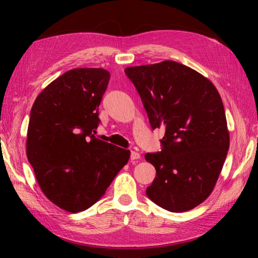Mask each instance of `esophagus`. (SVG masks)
Wrapping results in <instances>:
<instances>
[{"label": "esophagus", "instance_id": "34e87169", "mask_svg": "<svg viewBox=\"0 0 258 258\" xmlns=\"http://www.w3.org/2000/svg\"><path fill=\"white\" fill-rule=\"evenodd\" d=\"M141 158V155L137 151H131V160H137Z\"/></svg>", "mask_w": 258, "mask_h": 258}]
</instances>
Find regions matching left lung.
Segmentation results:
<instances>
[{"mask_svg": "<svg viewBox=\"0 0 258 258\" xmlns=\"http://www.w3.org/2000/svg\"><path fill=\"white\" fill-rule=\"evenodd\" d=\"M152 130L163 127V150L147 154L156 177L147 196L181 213L204 203L215 187L230 146L221 95L202 74L176 61L127 67Z\"/></svg>", "mask_w": 258, "mask_h": 258, "instance_id": "1", "label": "left lung"}]
</instances>
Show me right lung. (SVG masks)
Here are the masks:
<instances>
[{"mask_svg":"<svg viewBox=\"0 0 258 258\" xmlns=\"http://www.w3.org/2000/svg\"><path fill=\"white\" fill-rule=\"evenodd\" d=\"M109 78L103 68L72 69L37 95L30 111L28 161L45 197L69 213L97 203L130 159V150L92 134Z\"/></svg>","mask_w":258,"mask_h":258,"instance_id":"right-lung-1","label":"right lung"}]
</instances>
